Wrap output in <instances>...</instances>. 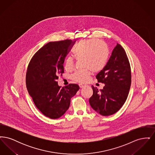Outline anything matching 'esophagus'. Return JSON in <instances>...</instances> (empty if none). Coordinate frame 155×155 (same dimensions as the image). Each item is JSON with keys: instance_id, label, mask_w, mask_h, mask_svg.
I'll list each match as a JSON object with an SVG mask.
<instances>
[{"instance_id": "34e87169", "label": "esophagus", "mask_w": 155, "mask_h": 155, "mask_svg": "<svg viewBox=\"0 0 155 155\" xmlns=\"http://www.w3.org/2000/svg\"><path fill=\"white\" fill-rule=\"evenodd\" d=\"M79 86H80V87L81 88H84V87H87V85H85V84H79Z\"/></svg>"}]
</instances>
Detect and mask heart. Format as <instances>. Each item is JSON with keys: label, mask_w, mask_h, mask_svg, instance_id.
<instances>
[{"label": "heart", "mask_w": 155, "mask_h": 155, "mask_svg": "<svg viewBox=\"0 0 155 155\" xmlns=\"http://www.w3.org/2000/svg\"><path fill=\"white\" fill-rule=\"evenodd\" d=\"M74 56L78 60L84 59V67L88 68L75 72L72 78L78 82L86 83L89 81L92 70L99 72L105 67L109 57V50L107 46L98 39L84 40L77 45ZM64 67L68 71L74 69V60L71 57L66 59Z\"/></svg>", "instance_id": "b5f03b06"}]
</instances>
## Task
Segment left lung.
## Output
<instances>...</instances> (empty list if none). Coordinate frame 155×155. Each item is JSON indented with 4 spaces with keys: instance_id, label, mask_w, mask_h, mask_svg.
I'll use <instances>...</instances> for the list:
<instances>
[{
    "instance_id": "1",
    "label": "left lung",
    "mask_w": 155,
    "mask_h": 155,
    "mask_svg": "<svg viewBox=\"0 0 155 155\" xmlns=\"http://www.w3.org/2000/svg\"><path fill=\"white\" fill-rule=\"evenodd\" d=\"M96 78L105 85L101 90L92 85L94 94L89 98V104L102 116L112 115L125 103L131 83L130 63L120 45L117 44L106 65Z\"/></svg>"
}]
</instances>
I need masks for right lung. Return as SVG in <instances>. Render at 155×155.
Masks as SVG:
<instances>
[{
	"label": "right lung",
	"mask_w": 155,
	"mask_h": 155,
	"mask_svg": "<svg viewBox=\"0 0 155 155\" xmlns=\"http://www.w3.org/2000/svg\"><path fill=\"white\" fill-rule=\"evenodd\" d=\"M75 42L66 39L50 42L34 55L26 74L28 92L37 108L45 116L56 119L70 107L71 98L80 87L70 84L61 88L57 80L64 73L63 64Z\"/></svg>",
	"instance_id": "obj_1"
}]
</instances>
